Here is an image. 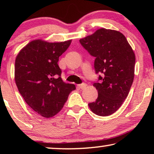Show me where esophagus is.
I'll return each instance as SVG.
<instances>
[{
  "instance_id": "esophagus-1",
  "label": "esophagus",
  "mask_w": 154,
  "mask_h": 154,
  "mask_svg": "<svg viewBox=\"0 0 154 154\" xmlns=\"http://www.w3.org/2000/svg\"><path fill=\"white\" fill-rule=\"evenodd\" d=\"M87 85H86L85 83H81V84H79V85H78V88H79V89H84Z\"/></svg>"
}]
</instances>
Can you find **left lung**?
I'll return each instance as SVG.
<instances>
[{
	"instance_id": "obj_1",
	"label": "left lung",
	"mask_w": 154,
	"mask_h": 154,
	"mask_svg": "<svg viewBox=\"0 0 154 154\" xmlns=\"http://www.w3.org/2000/svg\"><path fill=\"white\" fill-rule=\"evenodd\" d=\"M81 45L95 58L93 86L98 92L94 102L88 104L95 114L107 116L115 113L129 93L134 80L135 55L123 33L100 29L80 40Z\"/></svg>"
}]
</instances>
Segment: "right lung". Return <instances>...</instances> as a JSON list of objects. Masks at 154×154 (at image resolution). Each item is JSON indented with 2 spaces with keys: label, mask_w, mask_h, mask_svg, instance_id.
I'll return each instance as SVG.
<instances>
[{
  "label": "right lung",
  "mask_w": 154,
  "mask_h": 154,
  "mask_svg": "<svg viewBox=\"0 0 154 154\" xmlns=\"http://www.w3.org/2000/svg\"><path fill=\"white\" fill-rule=\"evenodd\" d=\"M71 40L48 43L35 40L19 52L14 65V80L26 104L42 116L50 118L63 108L69 94L75 89L61 78L59 57Z\"/></svg>",
  "instance_id": "1"
}]
</instances>
